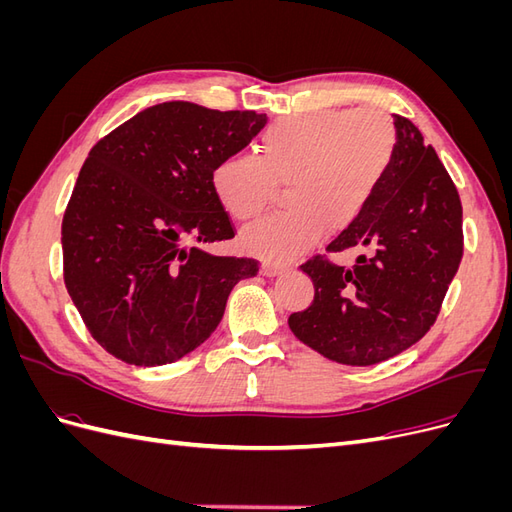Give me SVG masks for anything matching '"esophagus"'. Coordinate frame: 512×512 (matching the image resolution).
Instances as JSON below:
<instances>
[{
  "label": "esophagus",
  "instance_id": "esophagus-1",
  "mask_svg": "<svg viewBox=\"0 0 512 512\" xmlns=\"http://www.w3.org/2000/svg\"><path fill=\"white\" fill-rule=\"evenodd\" d=\"M260 273L265 277H277V275L286 273V267H277V265H271V262H265V265L260 267Z\"/></svg>",
  "mask_w": 512,
  "mask_h": 512
}]
</instances>
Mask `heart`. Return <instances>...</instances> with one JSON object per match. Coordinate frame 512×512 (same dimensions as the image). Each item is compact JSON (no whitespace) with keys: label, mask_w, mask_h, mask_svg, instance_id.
Masks as SVG:
<instances>
[{"label":"heart","mask_w":512,"mask_h":512,"mask_svg":"<svg viewBox=\"0 0 512 512\" xmlns=\"http://www.w3.org/2000/svg\"><path fill=\"white\" fill-rule=\"evenodd\" d=\"M397 132L378 106L292 115L260 136V158L235 153L211 173L213 192L230 218L254 220L288 183L284 213L245 228L241 243L284 265L307 252L324 230L361 220L393 164Z\"/></svg>","instance_id":"1"}]
</instances>
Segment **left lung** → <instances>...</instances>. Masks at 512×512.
<instances>
[{
	"label": "left lung",
	"instance_id": "left-lung-1",
	"mask_svg": "<svg viewBox=\"0 0 512 512\" xmlns=\"http://www.w3.org/2000/svg\"><path fill=\"white\" fill-rule=\"evenodd\" d=\"M393 123L389 173L361 220L327 247L361 256L352 269L320 256L301 265L314 301L288 318L299 342L342 365H376L414 346L436 322L463 256L457 188L414 123L399 115Z\"/></svg>",
	"mask_w": 512,
	"mask_h": 512
}]
</instances>
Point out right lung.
<instances>
[{"label": "right lung", "instance_id": "obj_1", "mask_svg": "<svg viewBox=\"0 0 512 512\" xmlns=\"http://www.w3.org/2000/svg\"><path fill=\"white\" fill-rule=\"evenodd\" d=\"M267 115L164 102L89 151L61 222L64 282L91 337L136 367L175 363L218 329L252 258L185 241L235 237L211 173L265 128Z\"/></svg>", "mask_w": 512, "mask_h": 512}]
</instances>
